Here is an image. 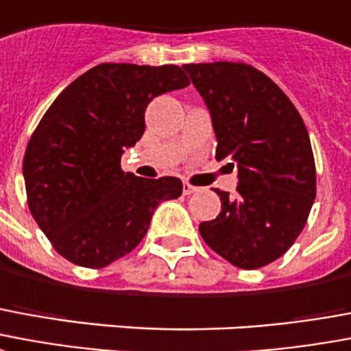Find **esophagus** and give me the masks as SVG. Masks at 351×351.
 <instances>
[{
    "label": "esophagus",
    "instance_id": "34e87169",
    "mask_svg": "<svg viewBox=\"0 0 351 351\" xmlns=\"http://www.w3.org/2000/svg\"><path fill=\"white\" fill-rule=\"evenodd\" d=\"M197 189H199V188H195V186H191V184H189V182H184V186H182L184 195H191V193H195Z\"/></svg>",
    "mask_w": 351,
    "mask_h": 351
}]
</instances>
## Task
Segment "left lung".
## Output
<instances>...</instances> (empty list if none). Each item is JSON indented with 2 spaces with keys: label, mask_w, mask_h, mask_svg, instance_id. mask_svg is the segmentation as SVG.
<instances>
[{
  "label": "left lung",
  "mask_w": 351,
  "mask_h": 351,
  "mask_svg": "<svg viewBox=\"0 0 351 351\" xmlns=\"http://www.w3.org/2000/svg\"><path fill=\"white\" fill-rule=\"evenodd\" d=\"M212 113L215 160L238 167L236 197L215 189L221 212L199 225L232 266H268L292 247L316 197V165L300 111L279 85L245 63L182 66Z\"/></svg>",
  "instance_id": "left-lung-1"
}]
</instances>
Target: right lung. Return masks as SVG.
<instances>
[{
	"label": "right lung",
	"instance_id": "obj_1",
	"mask_svg": "<svg viewBox=\"0 0 351 351\" xmlns=\"http://www.w3.org/2000/svg\"><path fill=\"white\" fill-rule=\"evenodd\" d=\"M176 64L102 63L57 96L23 154L27 206L51 247L72 264L104 268L139 245L162 201L182 195L176 176L121 167L145 132L156 96L188 87Z\"/></svg>",
	"mask_w": 351,
	"mask_h": 351
}]
</instances>
